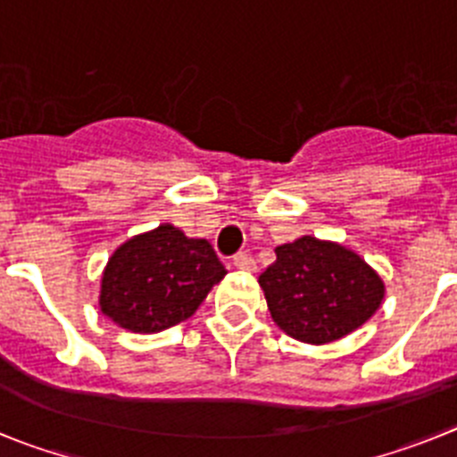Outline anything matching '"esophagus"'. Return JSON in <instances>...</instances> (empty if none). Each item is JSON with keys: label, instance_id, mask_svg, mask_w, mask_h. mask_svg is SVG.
<instances>
[{"label": "esophagus", "instance_id": "esophagus-1", "mask_svg": "<svg viewBox=\"0 0 457 457\" xmlns=\"http://www.w3.org/2000/svg\"><path fill=\"white\" fill-rule=\"evenodd\" d=\"M232 264L237 269H241V271H255V269H257L255 260H253V257L248 255V253H239V255H234Z\"/></svg>", "mask_w": 457, "mask_h": 457}]
</instances>
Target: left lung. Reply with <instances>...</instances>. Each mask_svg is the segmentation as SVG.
<instances>
[{"mask_svg":"<svg viewBox=\"0 0 457 457\" xmlns=\"http://www.w3.org/2000/svg\"><path fill=\"white\" fill-rule=\"evenodd\" d=\"M257 283L273 322L308 345L333 343L363 327L386 292L363 257L317 237L278 245L276 262Z\"/></svg>","mask_w":457,"mask_h":457,"instance_id":"obj_1","label":"left lung"}]
</instances>
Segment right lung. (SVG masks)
<instances>
[{
  "mask_svg": "<svg viewBox=\"0 0 457 457\" xmlns=\"http://www.w3.org/2000/svg\"><path fill=\"white\" fill-rule=\"evenodd\" d=\"M225 273L209 241L190 239L172 223H161L112 253L98 305L126 331H165L188 320Z\"/></svg>",
  "mask_w": 457,
  "mask_h": 457,
  "instance_id": "add662e5",
  "label": "right lung"
}]
</instances>
